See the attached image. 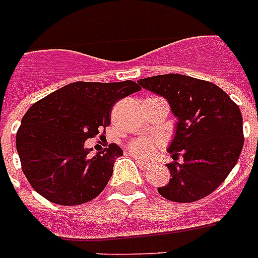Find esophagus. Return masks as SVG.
<instances>
[{
  "label": "esophagus",
  "mask_w": 258,
  "mask_h": 258,
  "mask_svg": "<svg viewBox=\"0 0 258 258\" xmlns=\"http://www.w3.org/2000/svg\"><path fill=\"white\" fill-rule=\"evenodd\" d=\"M133 158H134V159H135V161H137L138 166H139L141 169H147V167H149V166H150V163H147V162H146V161H142V159H139V158H138L137 155H135V154H133Z\"/></svg>",
  "instance_id": "1"
}]
</instances>
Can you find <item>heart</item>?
Masks as SVG:
<instances>
[{
    "instance_id": "obj_1",
    "label": "heart",
    "mask_w": 258,
    "mask_h": 258,
    "mask_svg": "<svg viewBox=\"0 0 258 258\" xmlns=\"http://www.w3.org/2000/svg\"><path fill=\"white\" fill-rule=\"evenodd\" d=\"M157 142L153 141V139H149V138H139V139H135L134 142H131V145H130V150L135 155L142 158L151 157L154 151L157 150Z\"/></svg>"
}]
</instances>
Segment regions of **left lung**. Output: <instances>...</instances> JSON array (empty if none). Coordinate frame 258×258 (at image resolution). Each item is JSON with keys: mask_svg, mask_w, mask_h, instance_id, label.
Wrapping results in <instances>:
<instances>
[{"mask_svg": "<svg viewBox=\"0 0 258 258\" xmlns=\"http://www.w3.org/2000/svg\"><path fill=\"white\" fill-rule=\"evenodd\" d=\"M138 84L165 97L176 117L167 165L171 179L158 187L174 202H194L220 186L236 166L244 146L238 105L210 82L167 74L141 79ZM182 157V162L176 159Z\"/></svg>", "mask_w": 258, "mask_h": 258, "instance_id": "8db88e82", "label": "left lung"}]
</instances>
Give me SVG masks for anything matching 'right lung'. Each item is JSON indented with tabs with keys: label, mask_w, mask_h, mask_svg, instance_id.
Instances as JSON below:
<instances>
[{
	"label": "right lung",
	"mask_w": 258,
	"mask_h": 258,
	"mask_svg": "<svg viewBox=\"0 0 258 258\" xmlns=\"http://www.w3.org/2000/svg\"><path fill=\"white\" fill-rule=\"evenodd\" d=\"M131 80L119 83L76 82L34 103L16 135L22 171L32 187L50 202L82 205L100 194L123 155L117 145L96 155L84 143L109 124L119 99L138 92Z\"/></svg>",
	"instance_id": "add662e5"
}]
</instances>
